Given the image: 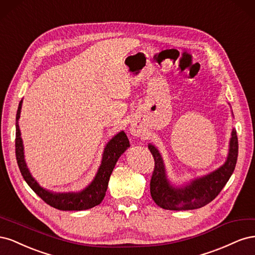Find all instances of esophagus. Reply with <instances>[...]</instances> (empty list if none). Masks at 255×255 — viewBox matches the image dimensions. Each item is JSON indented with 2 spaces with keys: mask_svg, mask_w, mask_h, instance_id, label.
<instances>
[{
  "mask_svg": "<svg viewBox=\"0 0 255 255\" xmlns=\"http://www.w3.org/2000/svg\"><path fill=\"white\" fill-rule=\"evenodd\" d=\"M129 130H130V134H132L135 137H140L141 134H142V130H141L140 127L137 126V125H132Z\"/></svg>",
  "mask_w": 255,
  "mask_h": 255,
  "instance_id": "esophagus-1",
  "label": "esophagus"
}]
</instances>
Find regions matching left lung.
Wrapping results in <instances>:
<instances>
[{"label":"left lung","mask_w":255,"mask_h":255,"mask_svg":"<svg viewBox=\"0 0 255 255\" xmlns=\"http://www.w3.org/2000/svg\"><path fill=\"white\" fill-rule=\"evenodd\" d=\"M148 146L155 160V168L150 183L151 197L158 206L170 211L196 210L213 201L232 175L238 155L237 135L235 128H232L228 156L223 165L183 185H175L169 180L166 165L158 149L152 143H149Z\"/></svg>","instance_id":"1"}]
</instances>
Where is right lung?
Here are the masks:
<instances>
[{
	"label": "right lung",
	"instance_id": "add662e5",
	"mask_svg": "<svg viewBox=\"0 0 255 255\" xmlns=\"http://www.w3.org/2000/svg\"><path fill=\"white\" fill-rule=\"evenodd\" d=\"M21 100L17 116H16V157L19 169L23 179L28 184L36 194L39 196L45 203H48L54 208L60 211H83L89 210L102 202L105 197L107 186H109L110 177L114 170L115 165L117 164L119 157L129 148V141L125 130H120L112 139L106 143L101 165L92 180L86 187L80 191L68 192H54L45 189L30 173L24 158V145L21 138V130L19 128V119L22 109Z\"/></svg>",
	"mask_w": 255,
	"mask_h": 255
}]
</instances>
